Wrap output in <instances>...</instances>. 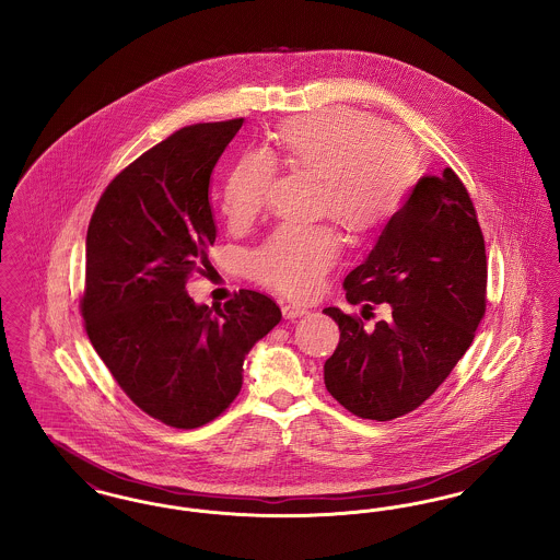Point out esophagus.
Listing matches in <instances>:
<instances>
[{"label": "esophagus", "mask_w": 560, "mask_h": 560, "mask_svg": "<svg viewBox=\"0 0 560 560\" xmlns=\"http://www.w3.org/2000/svg\"><path fill=\"white\" fill-rule=\"evenodd\" d=\"M281 311H283V317H285V319H298V317H302V315L308 313L306 306H300V304H283Z\"/></svg>", "instance_id": "34e87169"}]
</instances>
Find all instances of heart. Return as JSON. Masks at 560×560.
I'll list each match as a JSON object with an SVG mask.
<instances>
[{"instance_id": "1", "label": "heart", "mask_w": 560, "mask_h": 560, "mask_svg": "<svg viewBox=\"0 0 560 560\" xmlns=\"http://www.w3.org/2000/svg\"><path fill=\"white\" fill-rule=\"evenodd\" d=\"M277 151L295 167L319 174L320 208L350 231H370L397 208L411 180V151L400 133L363 113L329 108L298 117L277 132ZM275 151H247L222 185V210L233 222L260 212L275 178ZM340 252L325 224H283L252 254L256 279L290 295L317 292Z\"/></svg>"}]
</instances>
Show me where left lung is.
Listing matches in <instances>:
<instances>
[{"label": "left lung", "mask_w": 560, "mask_h": 560, "mask_svg": "<svg viewBox=\"0 0 560 560\" xmlns=\"http://www.w3.org/2000/svg\"><path fill=\"white\" fill-rule=\"evenodd\" d=\"M345 290L350 304L386 302L390 317L365 329L336 306L323 311L340 327L325 388L365 420L413 411L447 380L485 315V240L452 167L416 183Z\"/></svg>", "instance_id": "left-lung-1"}]
</instances>
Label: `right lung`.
<instances>
[{
	"label": "right lung",
	"instance_id": "1",
	"mask_svg": "<svg viewBox=\"0 0 560 560\" xmlns=\"http://www.w3.org/2000/svg\"><path fill=\"white\" fill-rule=\"evenodd\" d=\"M243 119L188 126L105 188L85 237V331L121 390L151 418L199 428L240 395L243 361L281 320L260 292L195 304L188 277L215 241L210 176Z\"/></svg>",
	"mask_w": 560,
	"mask_h": 560
}]
</instances>
